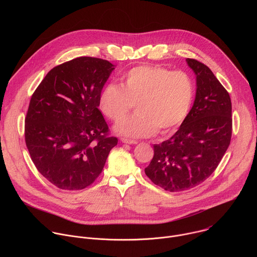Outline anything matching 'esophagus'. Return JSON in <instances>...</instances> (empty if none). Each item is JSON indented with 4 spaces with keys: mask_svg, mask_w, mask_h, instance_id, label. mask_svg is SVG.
<instances>
[{
    "mask_svg": "<svg viewBox=\"0 0 257 257\" xmlns=\"http://www.w3.org/2000/svg\"><path fill=\"white\" fill-rule=\"evenodd\" d=\"M121 141H122L123 143H126V144H136V143H137L136 140L128 139V138H121Z\"/></svg>",
    "mask_w": 257,
    "mask_h": 257,
    "instance_id": "esophagus-1",
    "label": "esophagus"
}]
</instances>
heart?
<instances>
[{"instance_id": "heart-1", "label": "heart", "mask_w": 257, "mask_h": 257, "mask_svg": "<svg viewBox=\"0 0 257 257\" xmlns=\"http://www.w3.org/2000/svg\"><path fill=\"white\" fill-rule=\"evenodd\" d=\"M194 97L189 74L159 65L136 66L121 76V85L107 83L100 91V112L114 122L124 119L135 103L137 113L119 124V134L149 137L167 134L188 115Z\"/></svg>"}]
</instances>
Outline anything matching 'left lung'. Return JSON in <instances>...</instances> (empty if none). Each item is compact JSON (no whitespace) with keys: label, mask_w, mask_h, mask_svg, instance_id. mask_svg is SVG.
<instances>
[{"label":"left lung","mask_w":257,"mask_h":257,"mask_svg":"<svg viewBox=\"0 0 257 257\" xmlns=\"http://www.w3.org/2000/svg\"><path fill=\"white\" fill-rule=\"evenodd\" d=\"M196 74V96L189 114L168 140L154 145V158L144 172L163 189L193 188L217 168L232 137L229 92L203 63L188 58Z\"/></svg>","instance_id":"1"}]
</instances>
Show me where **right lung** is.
<instances>
[{"label": "right lung", "instance_id": "obj_1", "mask_svg": "<svg viewBox=\"0 0 257 257\" xmlns=\"http://www.w3.org/2000/svg\"><path fill=\"white\" fill-rule=\"evenodd\" d=\"M113 70L106 60L75 58L54 67L31 95L25 143L36 169L60 189L91 185L118 143L98 109Z\"/></svg>", "mask_w": 257, "mask_h": 257}]
</instances>
